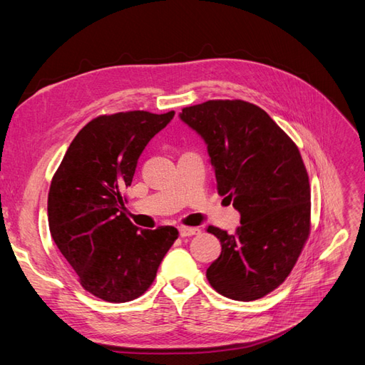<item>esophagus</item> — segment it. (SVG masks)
I'll return each instance as SVG.
<instances>
[{
    "label": "esophagus",
    "mask_w": 365,
    "mask_h": 365,
    "mask_svg": "<svg viewBox=\"0 0 365 365\" xmlns=\"http://www.w3.org/2000/svg\"><path fill=\"white\" fill-rule=\"evenodd\" d=\"M200 233H201V230L197 227H180L181 237H190V236H196Z\"/></svg>",
    "instance_id": "obj_1"
}]
</instances>
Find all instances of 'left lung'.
I'll return each instance as SVG.
<instances>
[{
  "label": "left lung",
  "instance_id": "left-lung-1",
  "mask_svg": "<svg viewBox=\"0 0 365 365\" xmlns=\"http://www.w3.org/2000/svg\"><path fill=\"white\" fill-rule=\"evenodd\" d=\"M180 118L205 141L217 192L240 213L236 235L208 227L222 251L207 280L231 300H257L288 277L309 237L311 187L300 152L244 101H208Z\"/></svg>",
  "mask_w": 365,
  "mask_h": 365
}]
</instances>
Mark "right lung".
I'll list each match as a JSON object with an SVG mask.
<instances>
[{
  "label": "right lung",
  "mask_w": 365,
  "mask_h": 365,
  "mask_svg": "<svg viewBox=\"0 0 365 365\" xmlns=\"http://www.w3.org/2000/svg\"><path fill=\"white\" fill-rule=\"evenodd\" d=\"M173 115L129 111L91 120L53 176L51 237L83 288L105 302L125 303L145 294L178 237L175 227L140 230L121 213V193L141 152Z\"/></svg>",
  "instance_id": "obj_1"
}]
</instances>
